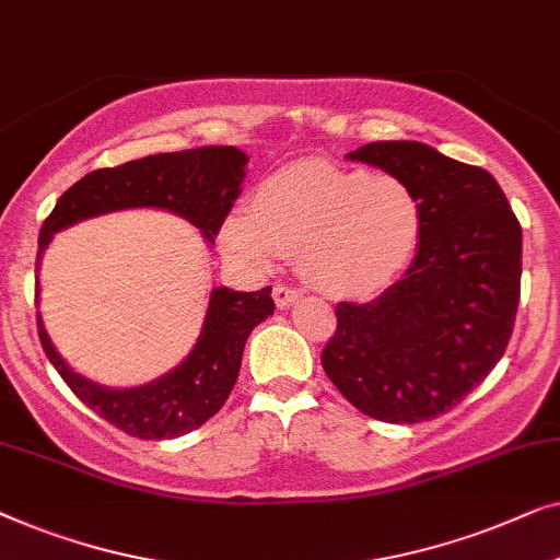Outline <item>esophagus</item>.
<instances>
[{"mask_svg":"<svg viewBox=\"0 0 560 560\" xmlns=\"http://www.w3.org/2000/svg\"><path fill=\"white\" fill-rule=\"evenodd\" d=\"M299 299H302V291L289 287V283H277V287H273V302H277L279 310H289V306L296 304Z\"/></svg>","mask_w":560,"mask_h":560,"instance_id":"34e87169","label":"esophagus"}]
</instances>
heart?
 <instances>
[{"label":"heart","mask_w":560,"mask_h":560,"mask_svg":"<svg viewBox=\"0 0 560 560\" xmlns=\"http://www.w3.org/2000/svg\"><path fill=\"white\" fill-rule=\"evenodd\" d=\"M421 225V200L404 177L302 162L266 177L254 212H233L220 241L258 273L296 254L314 287L360 296L388 287L411 264Z\"/></svg>","instance_id":"1"}]
</instances>
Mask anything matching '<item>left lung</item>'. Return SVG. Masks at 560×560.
<instances>
[{
  "mask_svg": "<svg viewBox=\"0 0 560 560\" xmlns=\"http://www.w3.org/2000/svg\"><path fill=\"white\" fill-rule=\"evenodd\" d=\"M404 177L421 200L419 254L370 302L337 304L322 368L370 419L419 423L490 375L515 327L523 228L494 177L421 141L348 154Z\"/></svg>",
  "mask_w": 560,
  "mask_h": 560,
  "instance_id": "1",
  "label": "left lung"
}]
</instances>
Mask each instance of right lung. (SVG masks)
<instances>
[{
	"label": "right lung",
	"instance_id": "1",
	"mask_svg": "<svg viewBox=\"0 0 560 560\" xmlns=\"http://www.w3.org/2000/svg\"><path fill=\"white\" fill-rule=\"evenodd\" d=\"M248 156L235 147H200L152 154L119 167L96 170L60 195L40 228V250L52 233L101 212L124 208H164L200 228L212 241L238 198ZM40 258V254H37ZM273 314L271 287L258 291L215 289L202 332L183 365L141 388L112 390L85 381L55 352L40 314V337L47 360L68 388L112 427L137 439H175L215 416L238 381L243 348L256 325Z\"/></svg>",
	"mask_w": 560,
	"mask_h": 560
}]
</instances>
